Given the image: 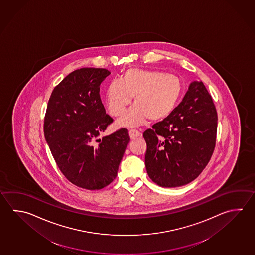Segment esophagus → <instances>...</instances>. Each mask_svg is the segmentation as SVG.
<instances>
[{
	"label": "esophagus",
	"instance_id": "34e87169",
	"mask_svg": "<svg viewBox=\"0 0 255 255\" xmlns=\"http://www.w3.org/2000/svg\"><path fill=\"white\" fill-rule=\"evenodd\" d=\"M129 135L130 138L131 139H135L137 138V137H140L142 134H141V132H139L138 130L136 129H130L129 130Z\"/></svg>",
	"mask_w": 255,
	"mask_h": 255
}]
</instances>
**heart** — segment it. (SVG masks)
<instances>
[{
  "label": "heart",
  "mask_w": 255,
  "mask_h": 255,
  "mask_svg": "<svg viewBox=\"0 0 255 255\" xmlns=\"http://www.w3.org/2000/svg\"><path fill=\"white\" fill-rule=\"evenodd\" d=\"M183 85L176 75L158 70L130 68L121 80H112L106 89V104L112 116L119 117L121 126H137L147 120L161 121L170 116L181 100Z\"/></svg>",
  "instance_id": "b5f03b06"
}]
</instances>
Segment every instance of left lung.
I'll use <instances>...</instances> for the list:
<instances>
[{
  "label": "left lung",
  "instance_id": "8db88e82",
  "mask_svg": "<svg viewBox=\"0 0 255 255\" xmlns=\"http://www.w3.org/2000/svg\"><path fill=\"white\" fill-rule=\"evenodd\" d=\"M218 113L202 82H193L165 120L144 132L145 167L157 185H186L202 172L213 154Z\"/></svg>",
  "mask_w": 255,
  "mask_h": 255
}]
</instances>
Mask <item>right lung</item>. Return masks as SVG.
Returning a JSON list of instances; mask_svg holds the SVG:
<instances>
[{
    "label": "right lung",
    "instance_id": "add662e5",
    "mask_svg": "<svg viewBox=\"0 0 255 255\" xmlns=\"http://www.w3.org/2000/svg\"><path fill=\"white\" fill-rule=\"evenodd\" d=\"M110 74L104 68L75 70L54 88L46 107L44 134L52 155L65 178L86 190L114 181L130 141L126 128L99 138L113 122L100 97Z\"/></svg>",
    "mask_w": 255,
    "mask_h": 255
}]
</instances>
